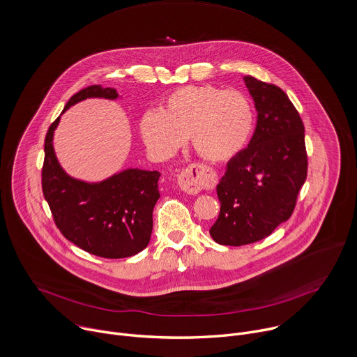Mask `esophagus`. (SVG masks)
<instances>
[{
    "label": "esophagus",
    "mask_w": 357,
    "mask_h": 357,
    "mask_svg": "<svg viewBox=\"0 0 357 357\" xmlns=\"http://www.w3.org/2000/svg\"><path fill=\"white\" fill-rule=\"evenodd\" d=\"M210 183L211 175L208 174V169L200 164H192L178 176L179 188L190 195L199 193L204 186H208Z\"/></svg>",
    "instance_id": "1"
}]
</instances>
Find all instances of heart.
<instances>
[{
  "label": "heart",
  "instance_id": "heart-1",
  "mask_svg": "<svg viewBox=\"0 0 357 357\" xmlns=\"http://www.w3.org/2000/svg\"><path fill=\"white\" fill-rule=\"evenodd\" d=\"M139 129L147 149L160 158L174 155L189 136L202 158L227 162L252 136L254 107L240 91L189 85L171 92L160 110L146 112Z\"/></svg>",
  "mask_w": 357,
  "mask_h": 357
}]
</instances>
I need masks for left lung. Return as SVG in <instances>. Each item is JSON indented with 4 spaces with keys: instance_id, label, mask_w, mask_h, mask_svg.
<instances>
[{
    "instance_id": "1",
    "label": "left lung",
    "mask_w": 357,
    "mask_h": 357,
    "mask_svg": "<svg viewBox=\"0 0 357 357\" xmlns=\"http://www.w3.org/2000/svg\"><path fill=\"white\" fill-rule=\"evenodd\" d=\"M258 121L247 149L228 161L217 185L220 214L210 228L220 245L261 241L287 221L307 178L301 117L279 86L244 77Z\"/></svg>"
}]
</instances>
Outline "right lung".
<instances>
[{
  "label": "right lung",
  "mask_w": 357,
  "mask_h": 357,
  "mask_svg": "<svg viewBox=\"0 0 357 357\" xmlns=\"http://www.w3.org/2000/svg\"><path fill=\"white\" fill-rule=\"evenodd\" d=\"M113 88L91 85L70 98L61 114L88 98L116 99ZM60 116L45 139L42 189L54 222L68 241L107 259L128 258L143 251L151 238L153 210L160 199L158 171L128 168L100 182L70 176L53 149Z\"/></svg>",
  "instance_id": "right-lung-1"
}]
</instances>
